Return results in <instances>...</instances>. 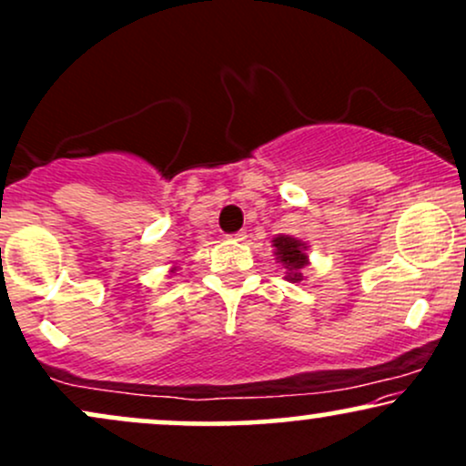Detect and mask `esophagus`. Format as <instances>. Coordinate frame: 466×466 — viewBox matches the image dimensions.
<instances>
[{"instance_id": "obj_1", "label": "esophagus", "mask_w": 466, "mask_h": 466, "mask_svg": "<svg viewBox=\"0 0 466 466\" xmlns=\"http://www.w3.org/2000/svg\"><path fill=\"white\" fill-rule=\"evenodd\" d=\"M245 237H248V234L245 232H234V234H229V240H245Z\"/></svg>"}]
</instances>
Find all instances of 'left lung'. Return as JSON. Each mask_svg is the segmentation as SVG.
<instances>
[{"label":"left lung","instance_id":"left-lung-1","mask_svg":"<svg viewBox=\"0 0 466 466\" xmlns=\"http://www.w3.org/2000/svg\"><path fill=\"white\" fill-rule=\"evenodd\" d=\"M274 248H276V258L280 260L287 269V280H291V282L304 280V276L300 274V271H302V267L309 265L307 254H304L307 245H304L302 240L280 234V237L274 238Z\"/></svg>","mask_w":466,"mask_h":466}]
</instances>
